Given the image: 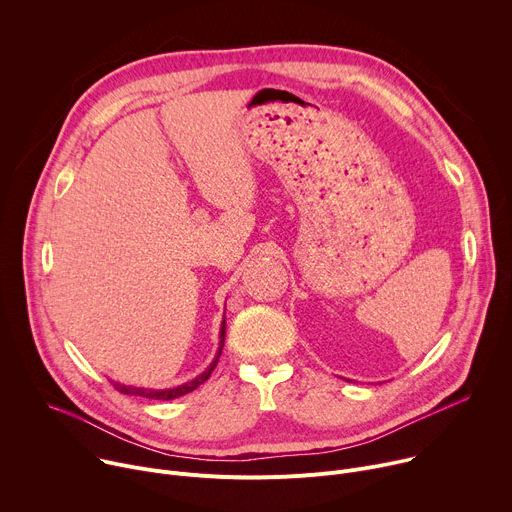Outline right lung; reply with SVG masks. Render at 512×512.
<instances>
[{
    "label": "right lung",
    "mask_w": 512,
    "mask_h": 512,
    "mask_svg": "<svg viewBox=\"0 0 512 512\" xmlns=\"http://www.w3.org/2000/svg\"><path fill=\"white\" fill-rule=\"evenodd\" d=\"M223 342H225V315H223V321H221V331H219V350H217V356L215 360L207 366V370L203 374H199L197 378H193L191 382H185L181 386H175V388H164V390H154V388H138V386H128V384H120V382H111L113 386H116V390H120L122 394H134V396H144V399H156V401H173V399H179V396L187 394V392H193L197 386H201L213 372V368L217 366L219 362V356H221V350H223Z\"/></svg>",
    "instance_id": "obj_1"
}]
</instances>
